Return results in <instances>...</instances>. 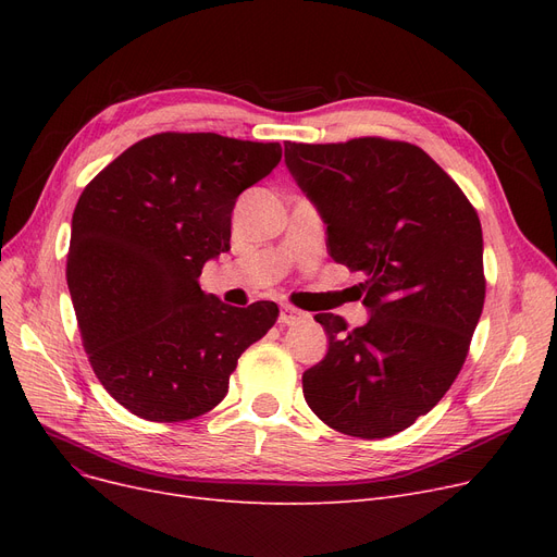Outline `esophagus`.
<instances>
[{
	"label": "esophagus",
	"mask_w": 557,
	"mask_h": 557,
	"mask_svg": "<svg viewBox=\"0 0 557 557\" xmlns=\"http://www.w3.org/2000/svg\"><path fill=\"white\" fill-rule=\"evenodd\" d=\"M302 320H307L305 311L290 307V305L280 307V323L282 325H298V323H302Z\"/></svg>",
	"instance_id": "34e87169"
}]
</instances>
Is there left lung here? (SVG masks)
<instances>
[{
  "instance_id": "8db88e82",
  "label": "left lung",
  "mask_w": 557,
  "mask_h": 557,
  "mask_svg": "<svg viewBox=\"0 0 557 557\" xmlns=\"http://www.w3.org/2000/svg\"><path fill=\"white\" fill-rule=\"evenodd\" d=\"M284 160L327 223L332 259L368 275L363 327L313 315L330 349L302 374L305 399L345 435H395L445 397L470 349L485 300L479 214L408 141H286Z\"/></svg>"
}]
</instances>
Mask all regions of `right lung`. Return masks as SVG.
I'll return each mask as SVG.
<instances>
[{
	"instance_id": "right-lung-1",
	"label": "right lung",
	"mask_w": 557,
	"mask_h": 557,
	"mask_svg": "<svg viewBox=\"0 0 557 557\" xmlns=\"http://www.w3.org/2000/svg\"><path fill=\"white\" fill-rule=\"evenodd\" d=\"M280 158L277 141L158 133L83 189L67 286L95 374L133 416L183 422L212 411L239 357L275 325V302L230 307L198 277L230 250L239 194Z\"/></svg>"
}]
</instances>
